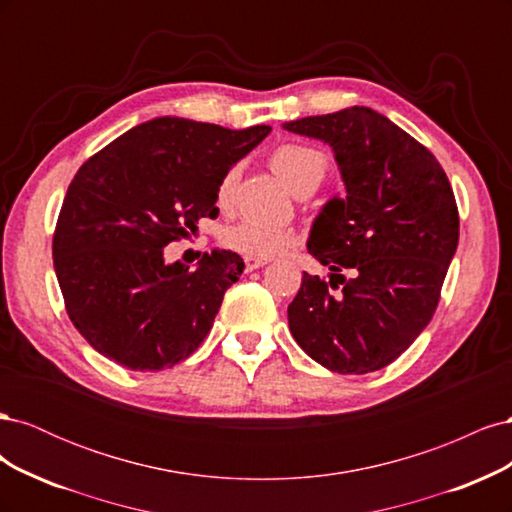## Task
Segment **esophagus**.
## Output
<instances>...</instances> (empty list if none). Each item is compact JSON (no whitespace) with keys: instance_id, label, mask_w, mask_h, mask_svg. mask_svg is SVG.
I'll list each match as a JSON object with an SVG mask.
<instances>
[{"instance_id":"1","label":"esophagus","mask_w":512,"mask_h":512,"mask_svg":"<svg viewBox=\"0 0 512 512\" xmlns=\"http://www.w3.org/2000/svg\"><path fill=\"white\" fill-rule=\"evenodd\" d=\"M267 258H252V256H245L243 258V265H245V271H254V269H260L267 265Z\"/></svg>"}]
</instances>
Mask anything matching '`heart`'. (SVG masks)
Here are the masks:
<instances>
[{
    "label": "heart",
    "mask_w": 512,
    "mask_h": 512,
    "mask_svg": "<svg viewBox=\"0 0 512 512\" xmlns=\"http://www.w3.org/2000/svg\"><path fill=\"white\" fill-rule=\"evenodd\" d=\"M271 166L280 173L299 196L314 194L329 177L333 160L324 149L309 143H284L271 153ZM239 179V168H228L215 190V203L230 209ZM222 243L232 252L252 258H271L297 245V232L286 226H269L256 220H241L224 228Z\"/></svg>",
    "instance_id": "b5f03b06"
}]
</instances>
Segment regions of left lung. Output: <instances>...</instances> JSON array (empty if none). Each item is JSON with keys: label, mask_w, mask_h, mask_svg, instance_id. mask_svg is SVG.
Returning a JSON list of instances; mask_svg holds the SVG:
<instances>
[{"label": "left lung", "mask_w": 512, "mask_h": 512, "mask_svg": "<svg viewBox=\"0 0 512 512\" xmlns=\"http://www.w3.org/2000/svg\"><path fill=\"white\" fill-rule=\"evenodd\" d=\"M284 128L329 143L346 183V198L324 207L307 243L331 280L303 273L290 333L337 374L378 371L436 314L459 241L453 188L425 145L367 106Z\"/></svg>", "instance_id": "8db88e82"}]
</instances>
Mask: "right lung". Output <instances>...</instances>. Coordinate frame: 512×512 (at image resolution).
<instances>
[{"label": "right lung", "instance_id": "obj_1", "mask_svg": "<svg viewBox=\"0 0 512 512\" xmlns=\"http://www.w3.org/2000/svg\"><path fill=\"white\" fill-rule=\"evenodd\" d=\"M269 132L160 117L79 168L53 232V265L91 348L128 369L160 371L203 344L243 258L213 250L190 271L164 262V247L196 232L200 218H218L220 179Z\"/></svg>", "mask_w": 512, "mask_h": 512}]
</instances>
